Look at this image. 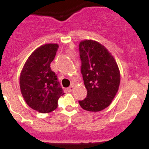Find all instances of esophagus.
<instances>
[{"mask_svg":"<svg viewBox=\"0 0 149 149\" xmlns=\"http://www.w3.org/2000/svg\"><path fill=\"white\" fill-rule=\"evenodd\" d=\"M73 88H74V85H73V84H71V85H70V86H69L68 88H67L68 91H69V92H70V91H73Z\"/></svg>","mask_w":149,"mask_h":149,"instance_id":"esophagus-1","label":"esophagus"}]
</instances>
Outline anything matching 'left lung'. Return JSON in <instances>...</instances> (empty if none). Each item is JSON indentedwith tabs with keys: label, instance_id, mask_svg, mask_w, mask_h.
Instances as JSON below:
<instances>
[{
	"label": "left lung",
	"instance_id": "left-lung-1",
	"mask_svg": "<svg viewBox=\"0 0 149 149\" xmlns=\"http://www.w3.org/2000/svg\"><path fill=\"white\" fill-rule=\"evenodd\" d=\"M81 72L87 90L86 98L79 101L84 109L100 112L115 98L120 82L118 64L104 46L94 40L79 44Z\"/></svg>",
	"mask_w": 149,
	"mask_h": 149
}]
</instances>
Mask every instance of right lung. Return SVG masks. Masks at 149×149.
<instances>
[{"mask_svg":"<svg viewBox=\"0 0 149 149\" xmlns=\"http://www.w3.org/2000/svg\"><path fill=\"white\" fill-rule=\"evenodd\" d=\"M58 47V44H46L36 49L21 72L22 96L31 109L41 113L55 110L58 99L64 94L57 75L50 68Z\"/></svg>","mask_w":149,"mask_h":149,"instance_id":"add662e5","label":"right lung"}]
</instances>
